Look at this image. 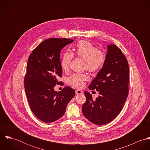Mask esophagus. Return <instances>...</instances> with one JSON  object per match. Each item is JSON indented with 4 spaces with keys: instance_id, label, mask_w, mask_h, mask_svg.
Wrapping results in <instances>:
<instances>
[{
    "instance_id": "34e87169",
    "label": "esophagus",
    "mask_w": 150,
    "mask_h": 150,
    "mask_svg": "<svg viewBox=\"0 0 150 150\" xmlns=\"http://www.w3.org/2000/svg\"><path fill=\"white\" fill-rule=\"evenodd\" d=\"M83 92L81 90H76V95H80V94H83Z\"/></svg>"
}]
</instances>
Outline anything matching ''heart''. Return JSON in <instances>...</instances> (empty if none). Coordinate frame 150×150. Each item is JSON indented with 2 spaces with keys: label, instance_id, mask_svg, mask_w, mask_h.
<instances>
[{
  "label": "heart",
  "instance_id": "b5f03b06",
  "mask_svg": "<svg viewBox=\"0 0 150 150\" xmlns=\"http://www.w3.org/2000/svg\"><path fill=\"white\" fill-rule=\"evenodd\" d=\"M73 55L85 60L86 69L91 72H94L100 69L106 60V55L103 52L99 51L96 47L90 42L81 41L77 45L73 54L66 51L62 54L61 65L63 70H67L69 69L73 58ZM86 79L87 77L84 74L74 73L69 78L68 82L71 86L80 88L84 86V81Z\"/></svg>",
  "mask_w": 150,
  "mask_h": 150
}]
</instances>
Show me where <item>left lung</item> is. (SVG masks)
Segmentation results:
<instances>
[{
    "label": "left lung",
    "mask_w": 150,
    "mask_h": 150,
    "mask_svg": "<svg viewBox=\"0 0 150 150\" xmlns=\"http://www.w3.org/2000/svg\"><path fill=\"white\" fill-rule=\"evenodd\" d=\"M129 64L121 50L115 44L107 45L106 60L88 88L99 96L93 100L85 91L86 102L82 111L87 120L98 125L112 121L122 110L128 95Z\"/></svg>",
    "instance_id": "1"
}]
</instances>
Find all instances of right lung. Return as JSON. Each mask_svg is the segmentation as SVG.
Here are the masks:
<instances>
[{"mask_svg": "<svg viewBox=\"0 0 150 150\" xmlns=\"http://www.w3.org/2000/svg\"><path fill=\"white\" fill-rule=\"evenodd\" d=\"M73 42L70 39H48L35 48L29 57L24 79L25 93L32 111L44 122L61 118L75 95L70 86L59 92L54 88L62 74L61 51Z\"/></svg>", "mask_w": 150, "mask_h": 150, "instance_id": "obj_1", "label": "right lung"}]
</instances>
